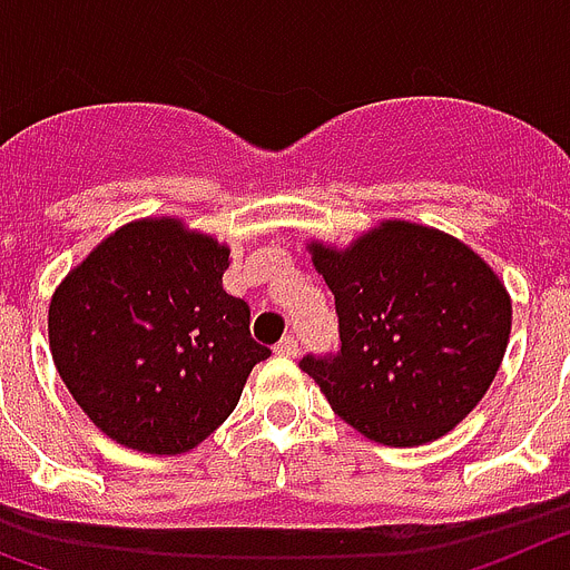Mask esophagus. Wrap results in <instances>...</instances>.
Segmentation results:
<instances>
[{
    "label": "esophagus",
    "mask_w": 570,
    "mask_h": 570,
    "mask_svg": "<svg viewBox=\"0 0 570 570\" xmlns=\"http://www.w3.org/2000/svg\"><path fill=\"white\" fill-rule=\"evenodd\" d=\"M275 353L284 355V358H295V355H298V341L292 338V335H284V338L275 344Z\"/></svg>",
    "instance_id": "1"
}]
</instances>
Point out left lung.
Here are the masks:
<instances>
[{"label": "left lung", "instance_id": "8db88e82", "mask_svg": "<svg viewBox=\"0 0 570 570\" xmlns=\"http://www.w3.org/2000/svg\"><path fill=\"white\" fill-rule=\"evenodd\" d=\"M335 295L338 353L304 355L346 424L410 448L456 428L482 402L511 335V298L456 237L390 220L335 252L313 244Z\"/></svg>", "mask_w": 570, "mask_h": 570}]
</instances>
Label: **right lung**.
<instances>
[{
	"mask_svg": "<svg viewBox=\"0 0 570 570\" xmlns=\"http://www.w3.org/2000/svg\"><path fill=\"white\" fill-rule=\"evenodd\" d=\"M229 249L177 220L106 237L53 292L48 338L73 402L114 442L175 456L237 407L269 346L224 289Z\"/></svg>",
	"mask_w": 570,
	"mask_h": 570,
	"instance_id": "1",
	"label": "right lung"
}]
</instances>
